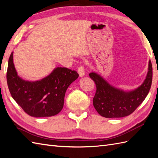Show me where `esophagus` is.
Wrapping results in <instances>:
<instances>
[{
    "label": "esophagus",
    "mask_w": 158,
    "mask_h": 158,
    "mask_svg": "<svg viewBox=\"0 0 158 158\" xmlns=\"http://www.w3.org/2000/svg\"><path fill=\"white\" fill-rule=\"evenodd\" d=\"M77 71H78V73H79L80 77H82L85 75V69H84V66H83V65L79 66Z\"/></svg>",
    "instance_id": "esophagus-1"
}]
</instances>
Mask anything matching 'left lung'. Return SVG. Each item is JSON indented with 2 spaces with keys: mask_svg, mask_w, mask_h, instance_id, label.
I'll return each mask as SVG.
<instances>
[{
  "mask_svg": "<svg viewBox=\"0 0 158 158\" xmlns=\"http://www.w3.org/2000/svg\"><path fill=\"white\" fill-rule=\"evenodd\" d=\"M89 75L96 86L93 105L97 112L106 118L123 117L135 111L148 94L152 83V64L149 60L148 72L142 85L129 92L115 88L96 73Z\"/></svg>",
  "mask_w": 158,
  "mask_h": 158,
  "instance_id": "8db88e82",
  "label": "left lung"
}]
</instances>
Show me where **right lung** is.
Here are the masks:
<instances>
[{"instance_id": "obj_1", "label": "right lung", "mask_w": 158, "mask_h": 158, "mask_svg": "<svg viewBox=\"0 0 158 158\" xmlns=\"http://www.w3.org/2000/svg\"><path fill=\"white\" fill-rule=\"evenodd\" d=\"M10 55L6 81L12 98L28 115L35 117H51L63 108L67 88L79 77L75 70L57 67L40 81H28L18 75Z\"/></svg>"}]
</instances>
